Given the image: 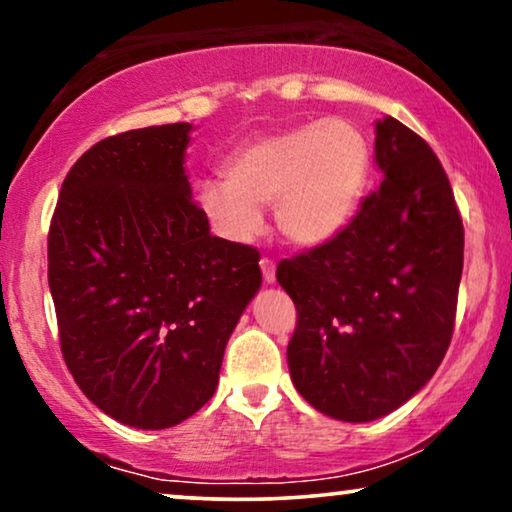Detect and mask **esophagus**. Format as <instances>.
<instances>
[{
    "label": "esophagus",
    "instance_id": "obj_1",
    "mask_svg": "<svg viewBox=\"0 0 512 512\" xmlns=\"http://www.w3.org/2000/svg\"><path fill=\"white\" fill-rule=\"evenodd\" d=\"M261 272H263V282L272 284L275 282V263L270 258H261Z\"/></svg>",
    "mask_w": 512,
    "mask_h": 512
}]
</instances>
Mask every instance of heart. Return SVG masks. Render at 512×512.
<instances>
[{"instance_id":"obj_1","label":"heart","mask_w":512,"mask_h":512,"mask_svg":"<svg viewBox=\"0 0 512 512\" xmlns=\"http://www.w3.org/2000/svg\"><path fill=\"white\" fill-rule=\"evenodd\" d=\"M368 137L345 118H326L272 132L237 146L226 179L198 186V205L230 242H251L263 230V207L275 205V226L286 244L317 249L333 242L366 193Z\"/></svg>"}]
</instances>
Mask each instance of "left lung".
Instances as JSON below:
<instances>
[{
	"label": "left lung",
	"mask_w": 512,
	"mask_h": 512,
	"mask_svg": "<svg viewBox=\"0 0 512 512\" xmlns=\"http://www.w3.org/2000/svg\"><path fill=\"white\" fill-rule=\"evenodd\" d=\"M382 184L324 247L286 258L277 282L298 310L286 349L293 387L340 422L410 401L450 347L464 226L447 174L396 118L375 123Z\"/></svg>",
	"instance_id": "1"
}]
</instances>
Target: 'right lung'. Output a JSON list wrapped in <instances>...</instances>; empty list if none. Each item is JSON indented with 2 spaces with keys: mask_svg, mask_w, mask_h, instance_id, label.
Masks as SVG:
<instances>
[{
  "mask_svg": "<svg viewBox=\"0 0 512 512\" xmlns=\"http://www.w3.org/2000/svg\"><path fill=\"white\" fill-rule=\"evenodd\" d=\"M191 130L151 125L90 146L48 233L69 373L135 429H170L214 396L228 338L263 282L258 251L214 237L191 200Z\"/></svg>",
  "mask_w": 512,
  "mask_h": 512,
  "instance_id": "add662e5",
  "label": "right lung"
}]
</instances>
